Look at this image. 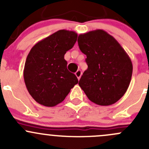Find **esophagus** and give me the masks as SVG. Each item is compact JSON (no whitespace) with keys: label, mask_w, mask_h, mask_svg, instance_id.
<instances>
[{"label":"esophagus","mask_w":149,"mask_h":149,"mask_svg":"<svg viewBox=\"0 0 149 149\" xmlns=\"http://www.w3.org/2000/svg\"><path fill=\"white\" fill-rule=\"evenodd\" d=\"M75 74H76V77L78 78V79H80V78H81V75H82V72H81V70H78L76 72V73H75Z\"/></svg>","instance_id":"1"}]
</instances>
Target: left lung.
I'll use <instances>...</instances> for the list:
<instances>
[{
    "mask_svg": "<svg viewBox=\"0 0 149 149\" xmlns=\"http://www.w3.org/2000/svg\"><path fill=\"white\" fill-rule=\"evenodd\" d=\"M81 51L86 55L88 68L79 85L90 101L102 106L113 104L130 85L133 64L130 57L112 36L102 29L78 37Z\"/></svg>",
    "mask_w": 149,
    "mask_h": 149,
    "instance_id": "1",
    "label": "left lung"
}]
</instances>
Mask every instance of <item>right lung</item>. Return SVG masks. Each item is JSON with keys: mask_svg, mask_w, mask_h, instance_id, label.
Returning a JSON list of instances; mask_svg holds the SVG:
<instances>
[{"mask_svg": "<svg viewBox=\"0 0 149 149\" xmlns=\"http://www.w3.org/2000/svg\"><path fill=\"white\" fill-rule=\"evenodd\" d=\"M77 37L75 31L59 30L38 42L28 54L24 79L30 95L40 104L55 107L62 102L79 82L64 59Z\"/></svg>", "mask_w": 149, "mask_h": 149, "instance_id": "add662e5", "label": "right lung"}]
</instances>
